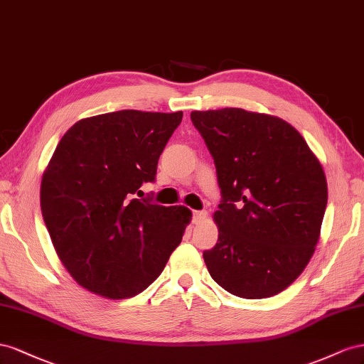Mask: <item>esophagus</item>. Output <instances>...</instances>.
Returning a JSON list of instances; mask_svg holds the SVG:
<instances>
[{
  "label": "esophagus",
  "instance_id": "esophagus-1",
  "mask_svg": "<svg viewBox=\"0 0 364 364\" xmlns=\"http://www.w3.org/2000/svg\"><path fill=\"white\" fill-rule=\"evenodd\" d=\"M205 212H203V210H200V212H193V215H192V223L193 224H201L204 220H205Z\"/></svg>",
  "mask_w": 364,
  "mask_h": 364
}]
</instances>
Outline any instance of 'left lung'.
Returning <instances> with one entry per match:
<instances>
[{"label":"left lung","mask_w":364,"mask_h":364,"mask_svg":"<svg viewBox=\"0 0 364 364\" xmlns=\"http://www.w3.org/2000/svg\"><path fill=\"white\" fill-rule=\"evenodd\" d=\"M221 189L218 242L203 253L212 279L244 299L272 297L304 272L328 203L326 176L299 131L241 108L192 111Z\"/></svg>","instance_id":"1"}]
</instances>
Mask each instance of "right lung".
<instances>
[{
	"instance_id": "obj_1",
	"label": "right lung",
	"mask_w": 364,
	"mask_h": 364,
	"mask_svg": "<svg viewBox=\"0 0 364 364\" xmlns=\"http://www.w3.org/2000/svg\"><path fill=\"white\" fill-rule=\"evenodd\" d=\"M183 112L123 109L76 122L41 183V210L67 272L88 291L128 299L160 276L192 212L137 198Z\"/></svg>"
}]
</instances>
